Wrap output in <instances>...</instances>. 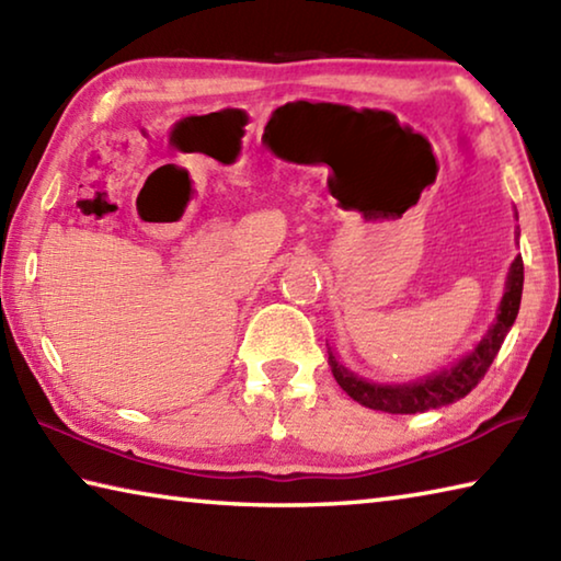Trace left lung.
<instances>
[{"mask_svg":"<svg viewBox=\"0 0 561 561\" xmlns=\"http://www.w3.org/2000/svg\"><path fill=\"white\" fill-rule=\"evenodd\" d=\"M522 284H525V264H522V257H515L507 274V287L505 294H502L495 324L490 327L480 344L472 348V354L462 356L458 364L445 368L440 374H433L428 378H421V381L403 386L368 383L364 378L351 374L348 368L341 366L334 354H329L331 374H334L336 383L344 388L356 403L383 413H425L431 411V408L460 401V398L468 396L472 388L480 383V378L488 374L502 341H505L507 331L515 324L522 299Z\"/></svg>","mask_w":561,"mask_h":561,"instance_id":"8db88e82","label":"left lung"}]
</instances>
